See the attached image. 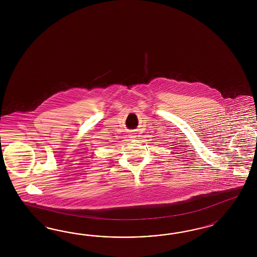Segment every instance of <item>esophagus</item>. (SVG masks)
<instances>
[{"label":"esophagus","instance_id":"34e87169","mask_svg":"<svg viewBox=\"0 0 257 257\" xmlns=\"http://www.w3.org/2000/svg\"><path fill=\"white\" fill-rule=\"evenodd\" d=\"M130 138H136V136H135V134H131V135H130Z\"/></svg>","mask_w":257,"mask_h":257}]
</instances>
